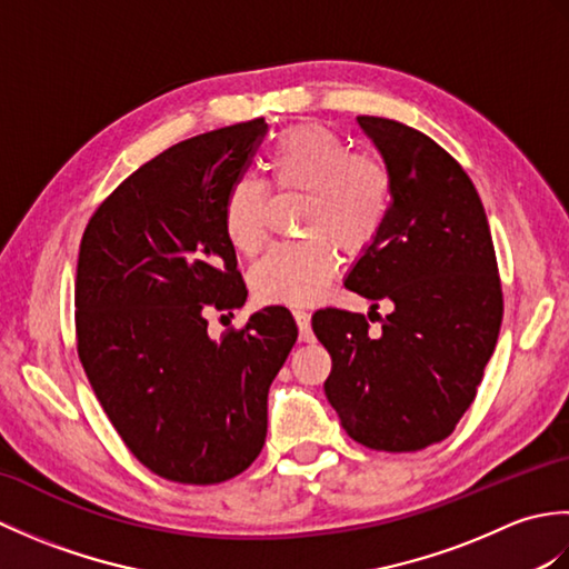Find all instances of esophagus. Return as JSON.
<instances>
[{
	"instance_id": "esophagus-1",
	"label": "esophagus",
	"mask_w": 569,
	"mask_h": 569,
	"mask_svg": "<svg viewBox=\"0 0 569 569\" xmlns=\"http://www.w3.org/2000/svg\"><path fill=\"white\" fill-rule=\"evenodd\" d=\"M293 318H296V322H298L300 342H312V340H316V335H312V328H310V312H306V310H293Z\"/></svg>"
}]
</instances>
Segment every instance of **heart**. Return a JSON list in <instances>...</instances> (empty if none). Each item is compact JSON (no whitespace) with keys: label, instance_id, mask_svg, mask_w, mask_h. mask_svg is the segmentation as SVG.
<instances>
[{"label":"heart","instance_id":"heart-1","mask_svg":"<svg viewBox=\"0 0 569 569\" xmlns=\"http://www.w3.org/2000/svg\"><path fill=\"white\" fill-rule=\"evenodd\" d=\"M266 168L278 190L306 192L300 232L308 239L278 244L249 273L251 293L263 306H310L337 271V249L357 257L389 220L393 178L371 153L322 124H298L278 134L266 151ZM266 188L249 176L229 186L222 208L224 237L241 253L263 244Z\"/></svg>","mask_w":569,"mask_h":569}]
</instances>
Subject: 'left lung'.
Here are the masks:
<instances>
[{
	"instance_id": "obj_1",
	"label": "left lung",
	"mask_w": 569,
	"mask_h": 569,
	"mask_svg": "<svg viewBox=\"0 0 569 569\" xmlns=\"http://www.w3.org/2000/svg\"><path fill=\"white\" fill-rule=\"evenodd\" d=\"M357 122L391 171L393 204L345 286L373 300L371 312L379 300L391 312L379 335L337 308L316 312L312 330L332 357L325 396L349 438L416 452L445 440L475 401L503 318L499 266L465 168L413 127Z\"/></svg>"
}]
</instances>
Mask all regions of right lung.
Listing matches in <instances>:
<instances>
[{"label": "right lung", "mask_w": 569, "mask_h": 569, "mask_svg": "<svg viewBox=\"0 0 569 569\" xmlns=\"http://www.w3.org/2000/svg\"><path fill=\"white\" fill-rule=\"evenodd\" d=\"M266 129L251 119L166 149L117 186L80 241L82 369L131 455L178 485H220L259 457L269 386L298 340L281 306L220 340L204 320L247 300L222 208Z\"/></svg>", "instance_id": "right-lung-1"}]
</instances>
